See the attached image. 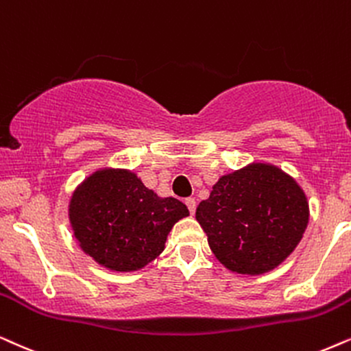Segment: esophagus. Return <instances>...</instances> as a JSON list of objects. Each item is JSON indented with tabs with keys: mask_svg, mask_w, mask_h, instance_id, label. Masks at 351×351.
I'll list each match as a JSON object with an SVG mask.
<instances>
[{
	"mask_svg": "<svg viewBox=\"0 0 351 351\" xmlns=\"http://www.w3.org/2000/svg\"><path fill=\"white\" fill-rule=\"evenodd\" d=\"M186 205H188L191 215H194L195 213V199H193V197L186 199Z\"/></svg>",
	"mask_w": 351,
	"mask_h": 351,
	"instance_id": "1",
	"label": "esophagus"
}]
</instances>
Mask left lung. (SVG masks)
<instances>
[{
    "label": "left lung",
    "mask_w": 351,
    "mask_h": 351,
    "mask_svg": "<svg viewBox=\"0 0 351 351\" xmlns=\"http://www.w3.org/2000/svg\"><path fill=\"white\" fill-rule=\"evenodd\" d=\"M308 218L306 194L297 181L261 162L223 175L195 210L219 263L250 276L278 268L295 250Z\"/></svg>",
    "instance_id": "left-lung-1"
}]
</instances>
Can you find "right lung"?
Here are the masks:
<instances>
[{
    "label": "right lung",
    "mask_w": 351,
    "mask_h": 351,
    "mask_svg": "<svg viewBox=\"0 0 351 351\" xmlns=\"http://www.w3.org/2000/svg\"><path fill=\"white\" fill-rule=\"evenodd\" d=\"M189 210L175 197H158L136 173L99 168L78 184L69 219L78 245L97 265L130 273L156 260L168 232Z\"/></svg>",
    "instance_id": "obj_1"
}]
</instances>
